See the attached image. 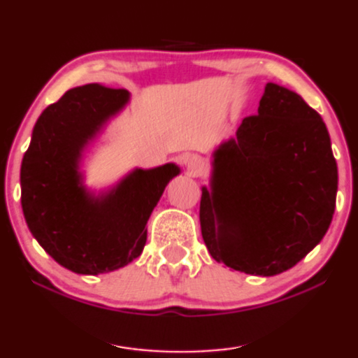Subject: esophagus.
I'll use <instances>...</instances> for the list:
<instances>
[{
  "instance_id": "1",
  "label": "esophagus",
  "mask_w": 358,
  "mask_h": 358,
  "mask_svg": "<svg viewBox=\"0 0 358 358\" xmlns=\"http://www.w3.org/2000/svg\"><path fill=\"white\" fill-rule=\"evenodd\" d=\"M185 165H186V170H188V173L194 175V177L203 172V167H204L203 159H201L199 155H191V157L186 159Z\"/></svg>"
}]
</instances>
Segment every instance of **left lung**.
<instances>
[{
	"label": "left lung",
	"instance_id": "8db88e82",
	"mask_svg": "<svg viewBox=\"0 0 358 358\" xmlns=\"http://www.w3.org/2000/svg\"><path fill=\"white\" fill-rule=\"evenodd\" d=\"M213 157L199 220L217 263L268 278L323 240L336 209L337 164L323 118L299 94L266 84L258 115Z\"/></svg>",
	"mask_w": 358,
	"mask_h": 358
}]
</instances>
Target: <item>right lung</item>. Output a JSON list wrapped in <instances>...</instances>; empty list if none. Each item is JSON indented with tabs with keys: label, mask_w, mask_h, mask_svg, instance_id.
Segmentation results:
<instances>
[{
	"label": "right lung",
	"mask_w": 358,
	"mask_h": 358,
	"mask_svg": "<svg viewBox=\"0 0 358 358\" xmlns=\"http://www.w3.org/2000/svg\"><path fill=\"white\" fill-rule=\"evenodd\" d=\"M129 102L124 89L87 84L48 105L32 131L21 165V204L30 234L63 268L97 275L143 253L150 217L175 164L136 169L107 193L83 185V150Z\"/></svg>",
	"instance_id": "add662e5"
}]
</instances>
